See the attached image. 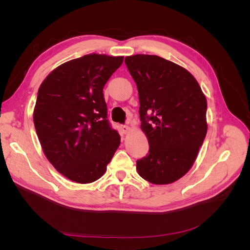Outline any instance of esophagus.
I'll list each match as a JSON object with an SVG mask.
<instances>
[{
    "mask_svg": "<svg viewBox=\"0 0 250 250\" xmlns=\"http://www.w3.org/2000/svg\"><path fill=\"white\" fill-rule=\"evenodd\" d=\"M120 129H121V131H122L124 134H126V133H128V132L130 131L129 126H127V125H121V126H120Z\"/></svg>",
    "mask_w": 250,
    "mask_h": 250,
    "instance_id": "obj_1",
    "label": "esophagus"
}]
</instances>
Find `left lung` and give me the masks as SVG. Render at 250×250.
I'll return each mask as SVG.
<instances>
[{
    "mask_svg": "<svg viewBox=\"0 0 250 250\" xmlns=\"http://www.w3.org/2000/svg\"><path fill=\"white\" fill-rule=\"evenodd\" d=\"M125 63L137 83L149 143L137 170L151 184H172L191 169L206 138L207 99L193 75L167 59L137 54Z\"/></svg>",
    "mask_w": 250,
    "mask_h": 250,
    "instance_id": "obj_1",
    "label": "left lung"
}]
</instances>
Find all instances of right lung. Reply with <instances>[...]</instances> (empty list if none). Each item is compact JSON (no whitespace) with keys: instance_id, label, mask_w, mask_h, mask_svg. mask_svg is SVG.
Segmentation results:
<instances>
[{"instance_id":"right-lung-1","label":"right lung","mask_w":250,"mask_h":250,"mask_svg":"<svg viewBox=\"0 0 250 250\" xmlns=\"http://www.w3.org/2000/svg\"><path fill=\"white\" fill-rule=\"evenodd\" d=\"M123 56L89 54L52 71L37 93L33 121L44 155L75 183L99 179L120 145L103 87Z\"/></svg>"}]
</instances>
